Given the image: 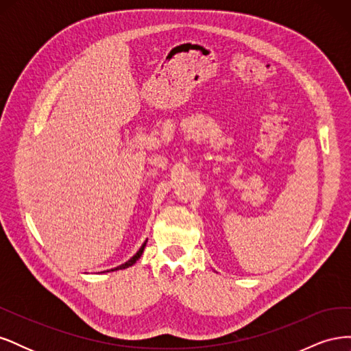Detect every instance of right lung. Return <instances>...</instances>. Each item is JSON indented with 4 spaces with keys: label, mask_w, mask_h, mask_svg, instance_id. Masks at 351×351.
<instances>
[{
    "label": "right lung",
    "mask_w": 351,
    "mask_h": 351,
    "mask_svg": "<svg viewBox=\"0 0 351 351\" xmlns=\"http://www.w3.org/2000/svg\"><path fill=\"white\" fill-rule=\"evenodd\" d=\"M147 241V240H146ZM146 241L142 244V247L139 249V252H137L134 256L132 258V259H129L125 263H123V265H120V267H117V268H114V269H111V271H117V269H125V268H129V267H132V265H134L136 263V261L139 259L141 256H142V253H143V249H145V246H146Z\"/></svg>",
    "instance_id": "1"
}]
</instances>
